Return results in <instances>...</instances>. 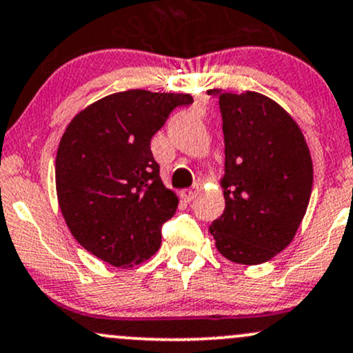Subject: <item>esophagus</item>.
Returning <instances> with one entry per match:
<instances>
[{"label":"esophagus","instance_id":"34e87169","mask_svg":"<svg viewBox=\"0 0 353 353\" xmlns=\"http://www.w3.org/2000/svg\"><path fill=\"white\" fill-rule=\"evenodd\" d=\"M199 191H201V188L196 184V185H192L191 189H184V191H181V197H183L185 203H191V201L194 199L197 194H199Z\"/></svg>","mask_w":353,"mask_h":353}]
</instances>
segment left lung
Listing matches in <instances>:
<instances>
[{
  "instance_id": "8db88e82",
  "label": "left lung",
  "mask_w": 353,
  "mask_h": 353,
  "mask_svg": "<svg viewBox=\"0 0 353 353\" xmlns=\"http://www.w3.org/2000/svg\"><path fill=\"white\" fill-rule=\"evenodd\" d=\"M219 99L226 208L209 231L224 258L261 265L295 238L313 185L312 156L283 107L258 92L208 90Z\"/></svg>"
}]
</instances>
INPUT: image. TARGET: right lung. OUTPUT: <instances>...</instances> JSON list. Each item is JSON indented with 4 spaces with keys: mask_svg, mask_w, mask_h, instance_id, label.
Listing matches in <instances>:
<instances>
[{
    "mask_svg": "<svg viewBox=\"0 0 353 353\" xmlns=\"http://www.w3.org/2000/svg\"><path fill=\"white\" fill-rule=\"evenodd\" d=\"M189 94L125 90L97 100L72 119L57 150L55 181L70 233L117 268L149 259L177 196L159 176L150 139Z\"/></svg>",
    "mask_w": 353,
    "mask_h": 353,
    "instance_id": "add662e5",
    "label": "right lung"
}]
</instances>
